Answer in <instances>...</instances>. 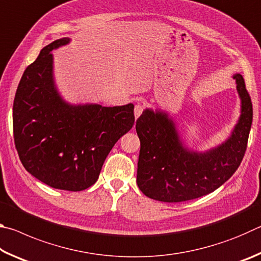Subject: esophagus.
<instances>
[{
  "label": "esophagus",
  "instance_id": "obj_1",
  "mask_svg": "<svg viewBox=\"0 0 261 261\" xmlns=\"http://www.w3.org/2000/svg\"><path fill=\"white\" fill-rule=\"evenodd\" d=\"M143 110H144V106L140 103H137L135 106V117L138 118L141 115V113H143Z\"/></svg>",
  "mask_w": 261,
  "mask_h": 261
}]
</instances>
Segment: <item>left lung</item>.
I'll return each mask as SVG.
<instances>
[{"label":"left lung","mask_w":261,"mask_h":261,"mask_svg":"<svg viewBox=\"0 0 261 261\" xmlns=\"http://www.w3.org/2000/svg\"><path fill=\"white\" fill-rule=\"evenodd\" d=\"M241 117L231 136L211 151L198 153L183 146L175 123L166 113L144 110L136 122L140 140L137 184L145 196L165 202L196 199L213 192L231 177L244 156L252 124V102L240 73Z\"/></svg>","instance_id":"8db88e82"}]
</instances>
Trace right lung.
<instances>
[{
    "label": "right lung",
    "instance_id": "1",
    "mask_svg": "<svg viewBox=\"0 0 261 261\" xmlns=\"http://www.w3.org/2000/svg\"><path fill=\"white\" fill-rule=\"evenodd\" d=\"M43 47L17 87L12 123L16 149L26 170L49 187L82 191L99 178L110 149L135 123V106H72L56 91L50 51Z\"/></svg>",
    "mask_w": 261,
    "mask_h": 261
}]
</instances>
